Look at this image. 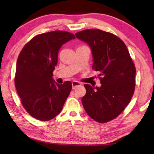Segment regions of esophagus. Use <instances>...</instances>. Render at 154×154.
Here are the masks:
<instances>
[{
	"mask_svg": "<svg viewBox=\"0 0 154 154\" xmlns=\"http://www.w3.org/2000/svg\"><path fill=\"white\" fill-rule=\"evenodd\" d=\"M71 84H72V88H73V89H75V88H77V87H79V86L81 85V84L78 81H73L72 83H71Z\"/></svg>",
	"mask_w": 154,
	"mask_h": 154,
	"instance_id": "34e87169",
	"label": "esophagus"
}]
</instances>
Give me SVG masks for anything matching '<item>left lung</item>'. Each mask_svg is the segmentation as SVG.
Segmentation results:
<instances>
[{
	"label": "left lung",
	"mask_w": 154,
	"mask_h": 154,
	"mask_svg": "<svg viewBox=\"0 0 154 154\" xmlns=\"http://www.w3.org/2000/svg\"><path fill=\"white\" fill-rule=\"evenodd\" d=\"M87 43L93 58L92 69L100 73V87L85 84L82 104L98 123H106L122 113L133 95L136 70L125 44L116 35L100 29H86L75 34Z\"/></svg>",
	"instance_id": "left-lung-1"
}]
</instances>
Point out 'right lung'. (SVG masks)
I'll return each mask as SVG.
<instances>
[{
  "label": "right lung",
  "instance_id": "add662e5",
  "mask_svg": "<svg viewBox=\"0 0 154 154\" xmlns=\"http://www.w3.org/2000/svg\"><path fill=\"white\" fill-rule=\"evenodd\" d=\"M75 39L73 33L54 31L33 38L23 48L17 62L14 83L22 105L31 116L42 121L61 112L70 94V81L57 83L52 78L58 52Z\"/></svg>",
  "mask_w": 154,
  "mask_h": 154
}]
</instances>
